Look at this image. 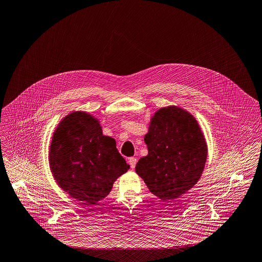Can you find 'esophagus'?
I'll return each instance as SVG.
<instances>
[{
    "instance_id": "esophagus-1",
    "label": "esophagus",
    "mask_w": 262,
    "mask_h": 262,
    "mask_svg": "<svg viewBox=\"0 0 262 262\" xmlns=\"http://www.w3.org/2000/svg\"><path fill=\"white\" fill-rule=\"evenodd\" d=\"M128 162H129V164H130V167H131L132 169H134L135 166H136V163H137V159H136L135 157H130V158L128 159Z\"/></svg>"
}]
</instances>
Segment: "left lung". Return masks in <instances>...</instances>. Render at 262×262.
Listing matches in <instances>:
<instances>
[{
    "label": "left lung",
    "instance_id": "left-lung-1",
    "mask_svg": "<svg viewBox=\"0 0 262 262\" xmlns=\"http://www.w3.org/2000/svg\"><path fill=\"white\" fill-rule=\"evenodd\" d=\"M148 155L135 168L148 189L171 202L200 179L207 145L198 122L186 110L168 106L155 112L144 137Z\"/></svg>",
    "mask_w": 262,
    "mask_h": 262
}]
</instances>
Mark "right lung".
Wrapping results in <instances>:
<instances>
[{
  "mask_svg": "<svg viewBox=\"0 0 262 262\" xmlns=\"http://www.w3.org/2000/svg\"><path fill=\"white\" fill-rule=\"evenodd\" d=\"M49 164L57 184L86 204L105 198L130 166L116 141L102 133L99 120L87 112H72L60 121L50 145Z\"/></svg>",
  "mask_w": 262,
  "mask_h": 262,
  "instance_id": "1",
  "label": "right lung"
}]
</instances>
